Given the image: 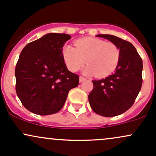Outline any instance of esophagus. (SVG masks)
<instances>
[{
	"instance_id": "1",
	"label": "esophagus",
	"mask_w": 156,
	"mask_h": 156,
	"mask_svg": "<svg viewBox=\"0 0 156 156\" xmlns=\"http://www.w3.org/2000/svg\"><path fill=\"white\" fill-rule=\"evenodd\" d=\"M85 80H86V78L84 77V76H80V83H82V82L85 81Z\"/></svg>"
}]
</instances>
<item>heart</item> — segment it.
Segmentation results:
<instances>
[{
  "label": "heart",
  "instance_id": "heart-1",
  "mask_svg": "<svg viewBox=\"0 0 156 156\" xmlns=\"http://www.w3.org/2000/svg\"><path fill=\"white\" fill-rule=\"evenodd\" d=\"M75 45H66L63 49L65 62L71 71H78L85 59L88 66L84 71L97 77L108 76L116 70L120 59V49L114 43L87 37L76 40Z\"/></svg>",
  "mask_w": 156,
  "mask_h": 156
}]
</instances>
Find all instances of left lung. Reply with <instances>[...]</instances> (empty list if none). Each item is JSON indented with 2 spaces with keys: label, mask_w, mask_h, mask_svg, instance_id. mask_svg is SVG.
<instances>
[{
  "label": "left lung",
  "mask_w": 156,
  "mask_h": 156,
  "mask_svg": "<svg viewBox=\"0 0 156 156\" xmlns=\"http://www.w3.org/2000/svg\"><path fill=\"white\" fill-rule=\"evenodd\" d=\"M118 45L120 59L116 71L108 77L93 80L88 99L92 110L102 116L122 114L133 105L142 85V59L130 42L111 34H98Z\"/></svg>",
  "instance_id": "left-lung-1"
}]
</instances>
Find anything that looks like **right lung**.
<instances>
[{"instance_id":"1","label":"right lung","mask_w":156,"mask_h":156,"mask_svg":"<svg viewBox=\"0 0 156 156\" xmlns=\"http://www.w3.org/2000/svg\"><path fill=\"white\" fill-rule=\"evenodd\" d=\"M67 34L50 33L28 43L15 67L17 95L35 114H54L63 107L68 94L79 85V75L68 70L62 48Z\"/></svg>"}]
</instances>
